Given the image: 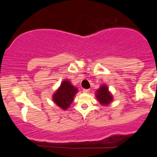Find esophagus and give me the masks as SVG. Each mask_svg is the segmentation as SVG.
<instances>
[{
  "instance_id": "obj_1",
  "label": "esophagus",
  "mask_w": 157,
  "mask_h": 157,
  "mask_svg": "<svg viewBox=\"0 0 157 157\" xmlns=\"http://www.w3.org/2000/svg\"><path fill=\"white\" fill-rule=\"evenodd\" d=\"M89 91H90V89H83L84 93H89Z\"/></svg>"
}]
</instances>
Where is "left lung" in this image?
I'll return each instance as SVG.
<instances>
[{
    "instance_id": "obj_1",
    "label": "left lung",
    "mask_w": 157,
    "mask_h": 157,
    "mask_svg": "<svg viewBox=\"0 0 157 157\" xmlns=\"http://www.w3.org/2000/svg\"><path fill=\"white\" fill-rule=\"evenodd\" d=\"M95 97L100 103L103 106H107L113 101V97L112 94L109 90L108 86L105 84L100 86L95 93Z\"/></svg>"
}]
</instances>
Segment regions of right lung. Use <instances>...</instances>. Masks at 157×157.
Listing matches in <instances>:
<instances>
[{"label":"right lung","instance_id":"1","mask_svg":"<svg viewBox=\"0 0 157 157\" xmlns=\"http://www.w3.org/2000/svg\"><path fill=\"white\" fill-rule=\"evenodd\" d=\"M78 91L69 80L66 79L52 95V100L61 109L66 110L72 103L74 97Z\"/></svg>","mask_w":157,"mask_h":157}]
</instances>
